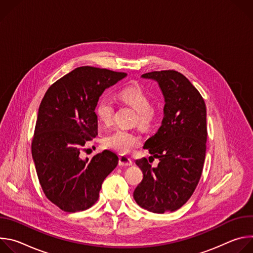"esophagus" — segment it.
I'll return each mask as SVG.
<instances>
[{
    "label": "esophagus",
    "mask_w": 253,
    "mask_h": 253,
    "mask_svg": "<svg viewBox=\"0 0 253 253\" xmlns=\"http://www.w3.org/2000/svg\"><path fill=\"white\" fill-rule=\"evenodd\" d=\"M119 165L120 166H131L132 160L127 156H120L119 157Z\"/></svg>",
    "instance_id": "1"
}]
</instances>
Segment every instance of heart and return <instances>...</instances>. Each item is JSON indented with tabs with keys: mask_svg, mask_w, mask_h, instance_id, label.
<instances>
[{
	"mask_svg": "<svg viewBox=\"0 0 253 253\" xmlns=\"http://www.w3.org/2000/svg\"><path fill=\"white\" fill-rule=\"evenodd\" d=\"M119 99L136 111L135 122L142 129H149L156 120V113L152 109L150 96L141 87H127L118 94ZM115 105L111 98L102 96L95 105V114L104 124L110 125L113 121ZM104 145L120 154H128L133 148L140 145V138L125 129H117L107 135L103 140Z\"/></svg>",
	"mask_w": 253,
	"mask_h": 253,
	"instance_id": "obj_1",
	"label": "heart"
}]
</instances>
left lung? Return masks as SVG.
<instances>
[{"label":"left lung","mask_w":253,"mask_h":253,"mask_svg":"<svg viewBox=\"0 0 253 253\" xmlns=\"http://www.w3.org/2000/svg\"><path fill=\"white\" fill-rule=\"evenodd\" d=\"M156 81L164 96L160 128L143 148L158 158L152 167L146 158L136 160L143 179L133 197L154 213L175 211L193 194L202 174L207 140L206 106L198 90L174 70L154 71L141 76Z\"/></svg>","instance_id":"obj_1"}]
</instances>
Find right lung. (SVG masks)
<instances>
[{"label":"right lung","mask_w":253,"mask_h":253,"mask_svg":"<svg viewBox=\"0 0 253 253\" xmlns=\"http://www.w3.org/2000/svg\"><path fill=\"white\" fill-rule=\"evenodd\" d=\"M127 76L123 72L83 66L56 81L39 107L32 156L46 197L66 212L91 207L118 156L104 150L83 159L86 142L98 135L95 105L105 91Z\"/></svg>","instance_id":"1"}]
</instances>
